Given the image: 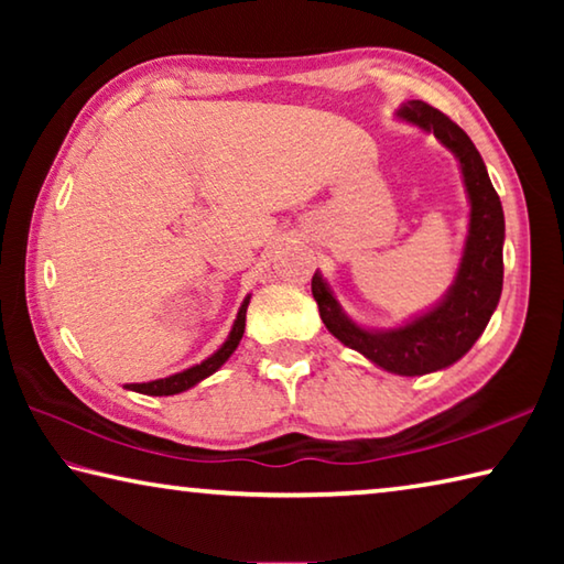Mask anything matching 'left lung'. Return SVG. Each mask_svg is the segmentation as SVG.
Listing matches in <instances>:
<instances>
[{"label": "left lung", "mask_w": 564, "mask_h": 564, "mask_svg": "<svg viewBox=\"0 0 564 564\" xmlns=\"http://www.w3.org/2000/svg\"><path fill=\"white\" fill-rule=\"evenodd\" d=\"M400 119L433 131L443 144L460 159L467 196H470V234L465 256L451 293L425 316L408 326L373 333L352 323L333 299L328 285L316 273L311 281L313 299L318 303L326 328L343 346L362 352L376 366L398 376H425L460 360L498 308L502 293V241L505 216L498 191L492 188L488 169L477 154L470 137L425 101H408L398 111Z\"/></svg>", "instance_id": "8db88e82"}]
</instances>
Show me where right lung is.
I'll list each match as a JSON object with an SVG mask.
<instances>
[{
    "mask_svg": "<svg viewBox=\"0 0 564 564\" xmlns=\"http://www.w3.org/2000/svg\"><path fill=\"white\" fill-rule=\"evenodd\" d=\"M246 308H248V299L243 301L241 311H238L236 323L231 328V336H228V340L214 352L212 358H206L204 362H198V366L184 370V373H176V376H169L161 380H151V383H131L127 388L137 390V393H144V395H176V393H184V390H188V388H194L196 383H202L204 378L216 373V370L221 368L228 358H231V352L238 348V343H241L243 328H246Z\"/></svg>",
    "mask_w": 564,
    "mask_h": 564,
    "instance_id": "obj_1",
    "label": "right lung"
}]
</instances>
